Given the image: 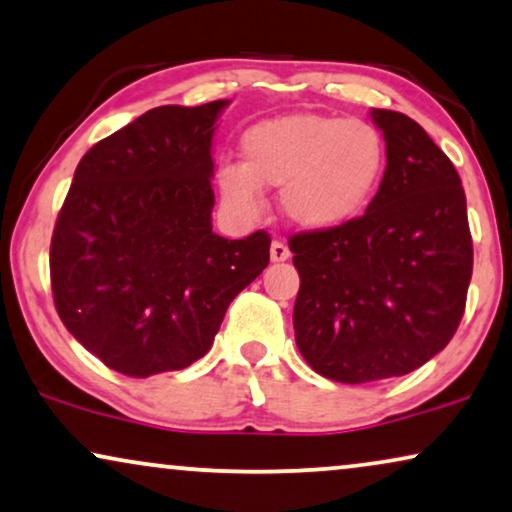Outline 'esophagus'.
<instances>
[{
	"mask_svg": "<svg viewBox=\"0 0 512 512\" xmlns=\"http://www.w3.org/2000/svg\"><path fill=\"white\" fill-rule=\"evenodd\" d=\"M290 257V248L283 241L271 243V262H285Z\"/></svg>",
	"mask_w": 512,
	"mask_h": 512,
	"instance_id": "34e87169",
	"label": "esophagus"
}]
</instances>
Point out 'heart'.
Here are the masks:
<instances>
[{
	"label": "heart",
	"mask_w": 512,
	"mask_h": 512,
	"mask_svg": "<svg viewBox=\"0 0 512 512\" xmlns=\"http://www.w3.org/2000/svg\"><path fill=\"white\" fill-rule=\"evenodd\" d=\"M384 159V138L363 119L281 114L243 133L241 166H220L217 189L231 210L255 215L262 189L281 187V210L292 224L327 231L360 215Z\"/></svg>",
	"instance_id": "obj_1"
}]
</instances>
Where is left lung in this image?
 I'll return each mask as SVG.
<instances>
[{
  "instance_id": "obj_1",
  "label": "left lung",
  "mask_w": 512,
  "mask_h": 512,
  "mask_svg": "<svg viewBox=\"0 0 512 512\" xmlns=\"http://www.w3.org/2000/svg\"><path fill=\"white\" fill-rule=\"evenodd\" d=\"M386 140L379 192L360 217L290 236L295 342L342 384L403 377L440 353L466 309L473 238L447 154L417 121L372 109Z\"/></svg>"
}]
</instances>
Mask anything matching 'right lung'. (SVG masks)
Here are the masks:
<instances>
[{"label":"right lung","mask_w":512,"mask_h":512,"mask_svg":"<svg viewBox=\"0 0 512 512\" xmlns=\"http://www.w3.org/2000/svg\"><path fill=\"white\" fill-rule=\"evenodd\" d=\"M163 105L74 170L51 238V290L70 335L126 377L185 370L269 264L267 231H213V133L227 107Z\"/></svg>","instance_id":"add662e5"}]
</instances>
